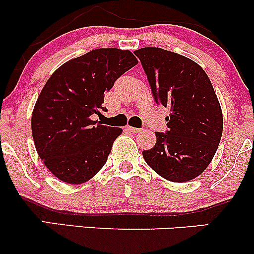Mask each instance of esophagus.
Wrapping results in <instances>:
<instances>
[{
  "instance_id": "34e87169",
  "label": "esophagus",
  "mask_w": 254,
  "mask_h": 254,
  "mask_svg": "<svg viewBox=\"0 0 254 254\" xmlns=\"http://www.w3.org/2000/svg\"><path fill=\"white\" fill-rule=\"evenodd\" d=\"M127 130H129L133 133H137V132H139V131H141V129H138V127H127Z\"/></svg>"
}]
</instances>
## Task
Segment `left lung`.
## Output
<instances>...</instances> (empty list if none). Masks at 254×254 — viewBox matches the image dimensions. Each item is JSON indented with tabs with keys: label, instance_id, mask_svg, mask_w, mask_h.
<instances>
[{
	"label": "left lung",
	"instance_id": "8db88e82",
	"mask_svg": "<svg viewBox=\"0 0 254 254\" xmlns=\"http://www.w3.org/2000/svg\"><path fill=\"white\" fill-rule=\"evenodd\" d=\"M157 104L170 107L167 133L143 150L148 165L173 183L190 182L206 170L216 154L223 116L214 87L202 66L190 58L160 48L135 51Z\"/></svg>",
	"mask_w": 254,
	"mask_h": 254
}]
</instances>
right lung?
Returning <instances> with one entry per match:
<instances>
[{
    "label": "right lung",
    "mask_w": 254,
    "mask_h": 254,
    "mask_svg": "<svg viewBox=\"0 0 254 254\" xmlns=\"http://www.w3.org/2000/svg\"><path fill=\"white\" fill-rule=\"evenodd\" d=\"M138 63L129 50L97 49L55 70L32 112V136L48 170L66 184H83L106 164L123 132L92 121L105 110L104 94Z\"/></svg>",
    "instance_id": "1"
}]
</instances>
